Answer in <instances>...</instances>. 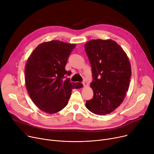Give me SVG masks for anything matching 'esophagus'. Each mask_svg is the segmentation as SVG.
Returning a JSON list of instances; mask_svg holds the SVG:
<instances>
[{
	"instance_id": "1",
	"label": "esophagus",
	"mask_w": 154,
	"mask_h": 154,
	"mask_svg": "<svg viewBox=\"0 0 154 154\" xmlns=\"http://www.w3.org/2000/svg\"><path fill=\"white\" fill-rule=\"evenodd\" d=\"M83 84H84V87H87V86H88V82H87V81L86 80H84Z\"/></svg>"
}]
</instances>
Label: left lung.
Listing matches in <instances>:
<instances>
[{
  "mask_svg": "<svg viewBox=\"0 0 154 154\" xmlns=\"http://www.w3.org/2000/svg\"><path fill=\"white\" fill-rule=\"evenodd\" d=\"M91 65L94 96L87 100V109L97 115L109 114L122 103L132 75L126 53L114 40H91L85 44Z\"/></svg>",
  "mask_w": 154,
  "mask_h": 154,
  "instance_id": "obj_1",
  "label": "left lung"
}]
</instances>
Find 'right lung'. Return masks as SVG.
Wrapping results in <instances>:
<instances>
[{
  "label": "right lung",
  "mask_w": 154,
  "mask_h": 154,
  "mask_svg": "<svg viewBox=\"0 0 154 154\" xmlns=\"http://www.w3.org/2000/svg\"><path fill=\"white\" fill-rule=\"evenodd\" d=\"M75 44L51 40L39 44L29 57L25 70L26 85L37 107L47 114H55L67 106L73 88H80V82L66 78L70 71L65 69Z\"/></svg>",
  "instance_id": "right-lung-1"
}]
</instances>
